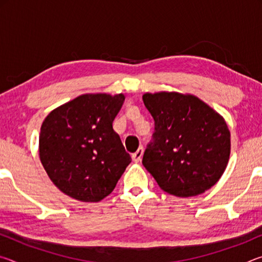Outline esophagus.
I'll use <instances>...</instances> for the list:
<instances>
[{
    "label": "esophagus",
    "instance_id": "34e87169",
    "mask_svg": "<svg viewBox=\"0 0 262 262\" xmlns=\"http://www.w3.org/2000/svg\"><path fill=\"white\" fill-rule=\"evenodd\" d=\"M142 155H143V148H139L137 149V151L136 152H134L132 155V158H133V161H134L135 163H139V162H141V158H142Z\"/></svg>",
    "mask_w": 262,
    "mask_h": 262
}]
</instances>
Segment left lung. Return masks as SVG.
<instances>
[{"label": "left lung", "instance_id": "8db88e82", "mask_svg": "<svg viewBox=\"0 0 262 262\" xmlns=\"http://www.w3.org/2000/svg\"><path fill=\"white\" fill-rule=\"evenodd\" d=\"M155 121L142 164L166 193L202 194L223 174L230 132L221 115L198 97L178 92L143 95Z\"/></svg>", "mask_w": 262, "mask_h": 262}]
</instances>
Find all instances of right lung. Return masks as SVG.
I'll return each mask as SVG.
<instances>
[{"label": "right lung", "mask_w": 262, "mask_h": 262, "mask_svg": "<svg viewBox=\"0 0 262 262\" xmlns=\"http://www.w3.org/2000/svg\"><path fill=\"white\" fill-rule=\"evenodd\" d=\"M123 95H82L47 115L39 136V156L57 188L83 202L112 192L132 158L113 120Z\"/></svg>", "instance_id": "right-lung-1"}]
</instances>
